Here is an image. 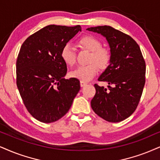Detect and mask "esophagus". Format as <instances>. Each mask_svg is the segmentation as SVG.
<instances>
[{
  "label": "esophagus",
  "mask_w": 160,
  "mask_h": 160,
  "mask_svg": "<svg viewBox=\"0 0 160 160\" xmlns=\"http://www.w3.org/2000/svg\"><path fill=\"white\" fill-rule=\"evenodd\" d=\"M87 84H88V82H84V81H81V82H80L81 87H84V86H85Z\"/></svg>",
  "instance_id": "1"
}]
</instances>
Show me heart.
Returning <instances> with one entry per match:
<instances>
[{
	"label": "heart",
	"mask_w": 160,
	"mask_h": 160,
	"mask_svg": "<svg viewBox=\"0 0 160 160\" xmlns=\"http://www.w3.org/2000/svg\"><path fill=\"white\" fill-rule=\"evenodd\" d=\"M78 44L82 49L90 52L88 63L86 66H80L72 71L70 76L78 79L88 82L95 76L98 68L104 70L108 66L110 60V53L108 49L102 47L101 41L92 35H84L78 41ZM61 58L68 66L76 64V53L75 49L70 44H65L61 51Z\"/></svg>",
	"instance_id": "heart-1"
}]
</instances>
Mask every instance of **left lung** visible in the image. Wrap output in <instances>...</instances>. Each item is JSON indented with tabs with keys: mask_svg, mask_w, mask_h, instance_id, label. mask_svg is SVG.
I'll return each instance as SVG.
<instances>
[{
	"mask_svg": "<svg viewBox=\"0 0 160 160\" xmlns=\"http://www.w3.org/2000/svg\"><path fill=\"white\" fill-rule=\"evenodd\" d=\"M87 30L101 34L110 49V64L98 78L108 82V89L94 84L91 108L106 121L121 122L137 109L145 86L146 67L140 48L131 36L110 26Z\"/></svg>",
	"mask_w": 160,
	"mask_h": 160,
	"instance_id": "8db88e82",
	"label": "left lung"
}]
</instances>
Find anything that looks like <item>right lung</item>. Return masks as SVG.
I'll return each mask as SVG.
<instances>
[{
	"mask_svg": "<svg viewBox=\"0 0 160 160\" xmlns=\"http://www.w3.org/2000/svg\"><path fill=\"white\" fill-rule=\"evenodd\" d=\"M79 31V25H48L28 37L21 47L16 62L18 89L29 113L41 122L63 117L79 91V80L64 78L68 68L61 58L63 47Z\"/></svg>",
	"mask_w": 160,
	"mask_h": 160,
	"instance_id": "obj_1",
	"label": "right lung"
}]
</instances>
